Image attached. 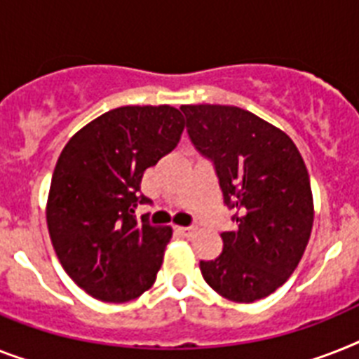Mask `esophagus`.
Returning a JSON list of instances; mask_svg holds the SVG:
<instances>
[{
    "label": "esophagus",
    "instance_id": "esophagus-1",
    "mask_svg": "<svg viewBox=\"0 0 359 359\" xmlns=\"http://www.w3.org/2000/svg\"><path fill=\"white\" fill-rule=\"evenodd\" d=\"M180 236H183V238H189V236H192V233H194V227H176L174 229Z\"/></svg>",
    "mask_w": 359,
    "mask_h": 359
}]
</instances>
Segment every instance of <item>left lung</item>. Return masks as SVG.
I'll list each match as a JSON object with an SVG mask.
<instances>
[{"label": "left lung", "instance_id": "obj_1", "mask_svg": "<svg viewBox=\"0 0 359 359\" xmlns=\"http://www.w3.org/2000/svg\"><path fill=\"white\" fill-rule=\"evenodd\" d=\"M187 133L211 159L235 231L224 250L201 260L205 283L222 297L253 303L288 280L306 250L313 224L310 177L292 139L236 106L189 104Z\"/></svg>", "mask_w": 359, "mask_h": 359}]
</instances>
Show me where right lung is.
Instances as JSON below:
<instances>
[{
  "instance_id": "right-lung-1",
  "label": "right lung",
  "mask_w": 359,
  "mask_h": 359,
  "mask_svg": "<svg viewBox=\"0 0 359 359\" xmlns=\"http://www.w3.org/2000/svg\"><path fill=\"white\" fill-rule=\"evenodd\" d=\"M185 119L172 106L109 109L69 139L56 161L47 227L62 268L91 297L126 303L156 280L170 227L135 218L148 167L172 152Z\"/></svg>"
}]
</instances>
